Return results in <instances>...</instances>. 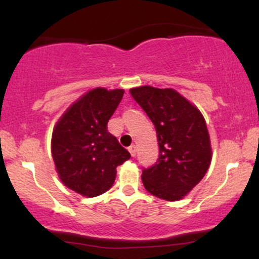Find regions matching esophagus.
I'll use <instances>...</instances> for the list:
<instances>
[{
    "mask_svg": "<svg viewBox=\"0 0 259 259\" xmlns=\"http://www.w3.org/2000/svg\"><path fill=\"white\" fill-rule=\"evenodd\" d=\"M129 152H130V154H132V157L136 156V146H135V145H132V146L129 147Z\"/></svg>",
    "mask_w": 259,
    "mask_h": 259,
    "instance_id": "esophagus-1",
    "label": "esophagus"
}]
</instances>
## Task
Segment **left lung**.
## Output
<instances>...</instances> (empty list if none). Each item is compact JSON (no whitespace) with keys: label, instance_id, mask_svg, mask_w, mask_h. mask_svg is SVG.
<instances>
[{"label":"left lung","instance_id":"obj_1","mask_svg":"<svg viewBox=\"0 0 259 259\" xmlns=\"http://www.w3.org/2000/svg\"><path fill=\"white\" fill-rule=\"evenodd\" d=\"M130 94L153 123L158 139V160L142 170L145 189L162 200H181L209 168L212 148L206 120L173 89L140 86Z\"/></svg>","mask_w":259,"mask_h":259}]
</instances>
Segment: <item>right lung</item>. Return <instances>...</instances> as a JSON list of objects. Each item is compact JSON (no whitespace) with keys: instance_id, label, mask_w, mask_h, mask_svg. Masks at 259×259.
I'll return each instance as SVG.
<instances>
[{"instance_id":"1","label":"right lung","mask_w":259,"mask_h":259,"mask_svg":"<svg viewBox=\"0 0 259 259\" xmlns=\"http://www.w3.org/2000/svg\"><path fill=\"white\" fill-rule=\"evenodd\" d=\"M123 95L120 89H94L73 103L53 129L52 157L59 179L85 197L111 189L117 167L130 158L107 130Z\"/></svg>"}]
</instances>
